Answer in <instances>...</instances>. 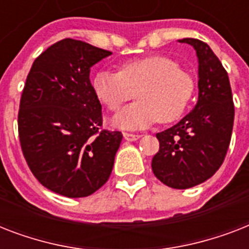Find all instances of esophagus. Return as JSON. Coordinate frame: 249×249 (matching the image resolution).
Here are the masks:
<instances>
[{
	"mask_svg": "<svg viewBox=\"0 0 249 249\" xmlns=\"http://www.w3.org/2000/svg\"><path fill=\"white\" fill-rule=\"evenodd\" d=\"M124 138L126 141H130V142H133V141L140 140L141 136L140 134H133V133H124Z\"/></svg>",
	"mask_w": 249,
	"mask_h": 249,
	"instance_id": "34e87169",
	"label": "esophagus"
}]
</instances>
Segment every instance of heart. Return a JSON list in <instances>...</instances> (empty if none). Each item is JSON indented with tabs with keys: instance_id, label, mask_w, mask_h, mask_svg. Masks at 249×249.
Masks as SVG:
<instances>
[{
	"instance_id": "heart-1",
	"label": "heart",
	"mask_w": 249,
	"mask_h": 249,
	"mask_svg": "<svg viewBox=\"0 0 249 249\" xmlns=\"http://www.w3.org/2000/svg\"><path fill=\"white\" fill-rule=\"evenodd\" d=\"M95 97L109 111H117L134 97L113 123L123 129H142L159 120L172 123L185 112L195 83L189 72L165 55H147L125 60L120 71H99L91 79Z\"/></svg>"
}]
</instances>
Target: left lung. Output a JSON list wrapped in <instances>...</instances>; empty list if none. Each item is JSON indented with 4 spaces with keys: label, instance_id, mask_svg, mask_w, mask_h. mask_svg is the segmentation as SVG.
Returning <instances> with one entry per match:
<instances>
[{
    "label": "left lung",
    "instance_id": "1",
    "mask_svg": "<svg viewBox=\"0 0 249 249\" xmlns=\"http://www.w3.org/2000/svg\"><path fill=\"white\" fill-rule=\"evenodd\" d=\"M179 42L196 50L199 98L195 108L178 124L156 134L160 147L151 166L164 185L183 190L207 181L222 165L235 111L228 72L212 49L196 38Z\"/></svg>",
    "mask_w": 249,
    "mask_h": 249
}]
</instances>
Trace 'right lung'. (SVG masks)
I'll return each mask as SVG.
<instances>
[{
  "label": "right lung",
  "instance_id": "right-lung-1",
  "mask_svg": "<svg viewBox=\"0 0 249 249\" xmlns=\"http://www.w3.org/2000/svg\"><path fill=\"white\" fill-rule=\"evenodd\" d=\"M112 53L64 38L33 62L21 93L18 132L41 185L67 197L89 196L112 172L121 132L102 128L90 68Z\"/></svg>",
  "mask_w": 249,
  "mask_h": 249
}]
</instances>
